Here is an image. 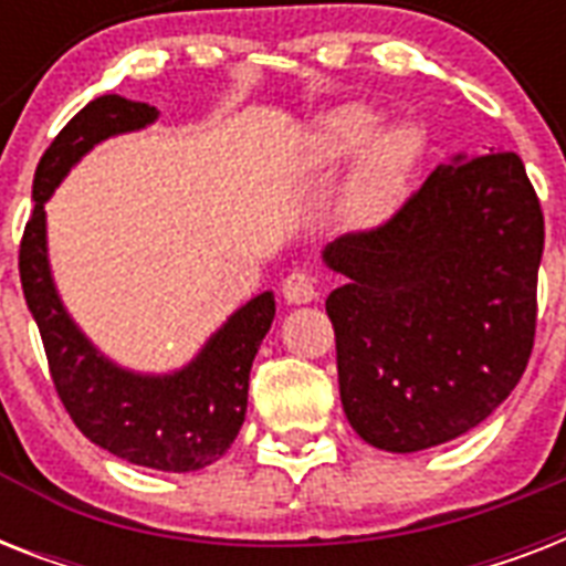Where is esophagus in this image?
<instances>
[{"label":"esophagus","mask_w":566,"mask_h":566,"mask_svg":"<svg viewBox=\"0 0 566 566\" xmlns=\"http://www.w3.org/2000/svg\"><path fill=\"white\" fill-rule=\"evenodd\" d=\"M282 293L291 305H308L317 300V282L305 270H296L282 282Z\"/></svg>","instance_id":"obj_1"}]
</instances>
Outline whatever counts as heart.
Segmentation results:
<instances>
[{
    "mask_svg": "<svg viewBox=\"0 0 566 566\" xmlns=\"http://www.w3.org/2000/svg\"><path fill=\"white\" fill-rule=\"evenodd\" d=\"M378 128L381 114L370 105L353 102L328 111L311 140V153L319 167H340L358 155L346 193V213L361 226L385 220L399 205L420 155V137L413 128Z\"/></svg>",
    "mask_w": 566,
    "mask_h": 566,
    "instance_id": "1",
    "label": "heart"
}]
</instances>
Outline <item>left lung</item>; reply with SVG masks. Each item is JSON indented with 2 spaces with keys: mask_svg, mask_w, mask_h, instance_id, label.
Here are the masks:
<instances>
[{
  "mask_svg": "<svg viewBox=\"0 0 566 566\" xmlns=\"http://www.w3.org/2000/svg\"><path fill=\"white\" fill-rule=\"evenodd\" d=\"M544 211L514 153L455 155L376 229L323 252L346 420L370 447L420 452L475 429L535 346Z\"/></svg>",
  "mask_w": 566,
  "mask_h": 566,
  "instance_id": "left-lung-1",
  "label": "left lung"
}]
</instances>
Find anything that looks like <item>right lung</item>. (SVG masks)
Instances as JSON below:
<instances>
[{
	"mask_svg": "<svg viewBox=\"0 0 566 566\" xmlns=\"http://www.w3.org/2000/svg\"><path fill=\"white\" fill-rule=\"evenodd\" d=\"M158 111L146 102L105 93L84 105L52 140L34 172V211L20 243V282L40 340L49 376L84 438L128 464L190 473L202 470L231 447L247 417L249 370L275 317L266 291L234 311L193 361L170 376L119 370L93 349L57 300L46 258L43 205L84 153L111 135L149 126Z\"/></svg>",
	"mask_w": 566,
	"mask_h": 566,
	"instance_id": "obj_1",
	"label": "right lung"
}]
</instances>
